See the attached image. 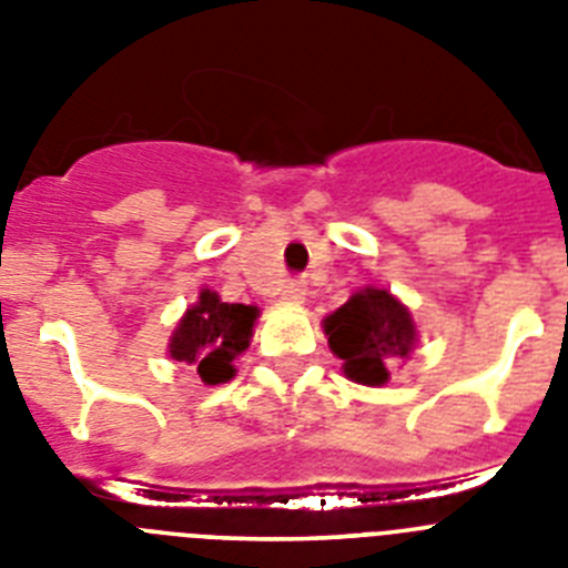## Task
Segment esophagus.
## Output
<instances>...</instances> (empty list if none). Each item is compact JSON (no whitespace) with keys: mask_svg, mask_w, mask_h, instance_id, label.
Instances as JSON below:
<instances>
[{"mask_svg":"<svg viewBox=\"0 0 568 568\" xmlns=\"http://www.w3.org/2000/svg\"><path fill=\"white\" fill-rule=\"evenodd\" d=\"M278 295L284 304H301V301H304V295H307V287H304V281H290V284H284V287H281Z\"/></svg>","mask_w":568,"mask_h":568,"instance_id":"1","label":"esophagus"}]
</instances>
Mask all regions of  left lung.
Here are the masks:
<instances>
[{
	"label": "left lung",
	"mask_w": 568,
	"mask_h": 568,
	"mask_svg": "<svg viewBox=\"0 0 568 568\" xmlns=\"http://www.w3.org/2000/svg\"><path fill=\"white\" fill-rule=\"evenodd\" d=\"M327 344L349 381L384 386L393 361H409L418 344V327L406 304L386 287L355 290L346 304L321 321Z\"/></svg>",
	"instance_id": "8db88e82"
}]
</instances>
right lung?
Returning <instances> with one entry per match:
<instances>
[{"label":"right lung","mask_w":568,"mask_h":568,"mask_svg":"<svg viewBox=\"0 0 568 568\" xmlns=\"http://www.w3.org/2000/svg\"><path fill=\"white\" fill-rule=\"evenodd\" d=\"M258 307L227 304L215 290L204 287L199 301L184 310L170 335L168 355L173 361L195 366L207 386L227 384L235 375V358L253 341Z\"/></svg>","instance_id":"obj_1"}]
</instances>
